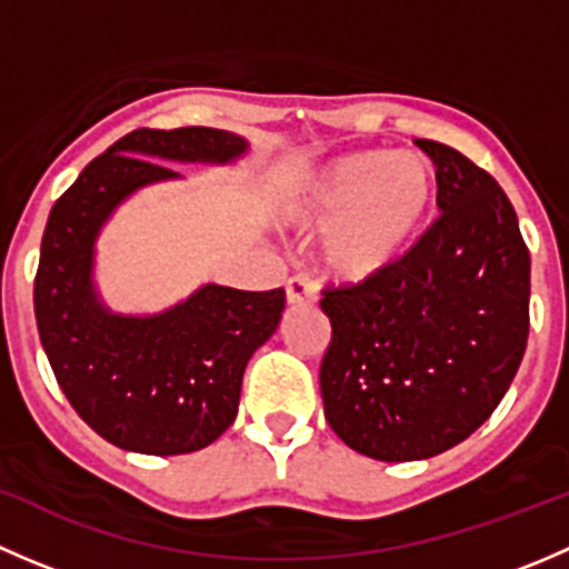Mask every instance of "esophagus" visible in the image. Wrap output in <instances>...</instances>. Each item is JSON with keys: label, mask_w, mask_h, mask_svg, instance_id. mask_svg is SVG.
<instances>
[{"label": "esophagus", "mask_w": 569, "mask_h": 569, "mask_svg": "<svg viewBox=\"0 0 569 569\" xmlns=\"http://www.w3.org/2000/svg\"><path fill=\"white\" fill-rule=\"evenodd\" d=\"M317 300V289H313V283L308 278H289L286 280V302L289 306H308V302Z\"/></svg>", "instance_id": "34e87169"}]
</instances>
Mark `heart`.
I'll use <instances>...</instances> for the list:
<instances>
[{
	"label": "heart",
	"instance_id": "b5f03b06",
	"mask_svg": "<svg viewBox=\"0 0 569 569\" xmlns=\"http://www.w3.org/2000/svg\"><path fill=\"white\" fill-rule=\"evenodd\" d=\"M438 192V170L423 153L371 148L291 176L274 214L297 231H325L321 269L338 283L360 286L412 250Z\"/></svg>",
	"mask_w": 569,
	"mask_h": 569
}]
</instances>
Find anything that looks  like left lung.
<instances>
[{
  "instance_id": "obj_1",
  "label": "left lung",
  "mask_w": 569,
  "mask_h": 569,
  "mask_svg": "<svg viewBox=\"0 0 569 569\" xmlns=\"http://www.w3.org/2000/svg\"><path fill=\"white\" fill-rule=\"evenodd\" d=\"M443 214L382 278L327 289L325 416L358 455L429 460L473 435L512 386L529 338L531 258L498 181L416 140Z\"/></svg>"
}]
</instances>
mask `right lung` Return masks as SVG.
<instances>
[{
  "instance_id": "right-lung-1",
  "label": "right lung",
  "mask_w": 569,
  "mask_h": 569,
  "mask_svg": "<svg viewBox=\"0 0 569 569\" xmlns=\"http://www.w3.org/2000/svg\"><path fill=\"white\" fill-rule=\"evenodd\" d=\"M233 131L137 129L79 173L51 206L40 242L36 319L62 393L90 429L123 451L189 455L233 423L242 377L278 330L283 289L203 283L159 313H118L96 286V242L140 189L178 181L181 164H233Z\"/></svg>"
}]
</instances>
